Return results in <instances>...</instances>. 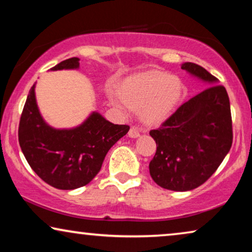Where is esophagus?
Listing matches in <instances>:
<instances>
[{
    "label": "esophagus",
    "mask_w": 252,
    "mask_h": 252,
    "mask_svg": "<svg viewBox=\"0 0 252 252\" xmlns=\"http://www.w3.org/2000/svg\"><path fill=\"white\" fill-rule=\"evenodd\" d=\"M128 136L129 137H134V139H135V137H139L140 136L139 129H137L136 127H130V129H129V132H128Z\"/></svg>",
    "instance_id": "obj_1"
}]
</instances>
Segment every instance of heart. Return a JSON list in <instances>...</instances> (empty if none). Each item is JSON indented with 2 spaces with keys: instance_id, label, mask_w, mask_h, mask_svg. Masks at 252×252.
I'll list each match as a JSON object with an SVG mask.
<instances>
[{
  "instance_id": "heart-1",
  "label": "heart",
  "mask_w": 252,
  "mask_h": 252,
  "mask_svg": "<svg viewBox=\"0 0 252 252\" xmlns=\"http://www.w3.org/2000/svg\"><path fill=\"white\" fill-rule=\"evenodd\" d=\"M184 93L178 77L161 70H149L127 78L118 87V98H112L117 108L140 109V117L147 125L161 124L171 115Z\"/></svg>"
}]
</instances>
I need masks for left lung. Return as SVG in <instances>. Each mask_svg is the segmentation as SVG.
Listing matches in <instances>:
<instances>
[{
    "instance_id": "left-lung-1",
    "label": "left lung",
    "mask_w": 252,
    "mask_h": 252,
    "mask_svg": "<svg viewBox=\"0 0 252 252\" xmlns=\"http://www.w3.org/2000/svg\"><path fill=\"white\" fill-rule=\"evenodd\" d=\"M182 70L210 87L179 106L157 129L150 130L157 150L149 164L153 180L161 188L187 191L199 187L217 171L233 143L232 115L226 88L195 63Z\"/></svg>"
}]
</instances>
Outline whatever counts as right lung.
<instances>
[{"label":"right lung","mask_w":252,"mask_h":252,"mask_svg":"<svg viewBox=\"0 0 252 252\" xmlns=\"http://www.w3.org/2000/svg\"><path fill=\"white\" fill-rule=\"evenodd\" d=\"M79 58L72 57L51 71L78 68ZM35 85L20 116L18 140L27 163L48 185L71 190L89 184L101 170L113 144L129 130L128 125H115L93 112L80 126L55 129L41 117L35 101Z\"/></svg>","instance_id":"right-lung-1"}]
</instances>
